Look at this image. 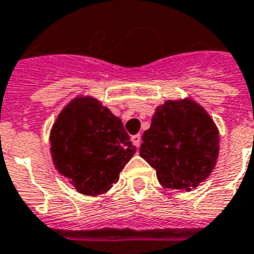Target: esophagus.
Here are the masks:
<instances>
[{
  "label": "esophagus",
  "instance_id": "1",
  "mask_svg": "<svg viewBox=\"0 0 254 254\" xmlns=\"http://www.w3.org/2000/svg\"><path fill=\"white\" fill-rule=\"evenodd\" d=\"M131 142H133V145H134L135 148H138L141 144V134H134V135H131Z\"/></svg>",
  "mask_w": 254,
  "mask_h": 254
}]
</instances>
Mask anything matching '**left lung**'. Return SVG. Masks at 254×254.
Wrapping results in <instances>:
<instances>
[{
  "label": "left lung",
  "mask_w": 254,
  "mask_h": 254,
  "mask_svg": "<svg viewBox=\"0 0 254 254\" xmlns=\"http://www.w3.org/2000/svg\"><path fill=\"white\" fill-rule=\"evenodd\" d=\"M220 135L208 112L190 98L168 100L142 134L140 156L165 189L191 190L208 179L218 157Z\"/></svg>",
  "instance_id": "8db88e82"
}]
</instances>
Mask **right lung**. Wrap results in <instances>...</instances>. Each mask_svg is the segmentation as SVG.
<instances>
[{"label":"right lung","instance_id":"1","mask_svg":"<svg viewBox=\"0 0 254 254\" xmlns=\"http://www.w3.org/2000/svg\"><path fill=\"white\" fill-rule=\"evenodd\" d=\"M56 169L85 196L104 194L135 153L123 121L92 96H78L50 130Z\"/></svg>","mask_w":254,"mask_h":254}]
</instances>
